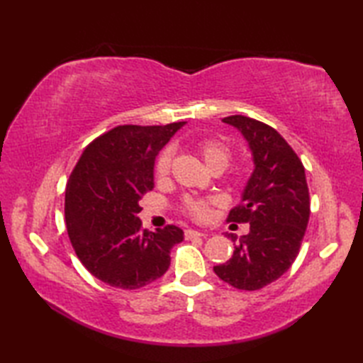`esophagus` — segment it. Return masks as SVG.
Here are the masks:
<instances>
[{
  "instance_id": "34e87169",
  "label": "esophagus",
  "mask_w": 363,
  "mask_h": 363,
  "mask_svg": "<svg viewBox=\"0 0 363 363\" xmlns=\"http://www.w3.org/2000/svg\"><path fill=\"white\" fill-rule=\"evenodd\" d=\"M184 235H186V240H190V238H198V237H206L204 233H199V230H195V229H187L186 233H184Z\"/></svg>"
}]
</instances>
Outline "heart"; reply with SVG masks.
<instances>
[{
	"label": "heart",
	"instance_id": "heart-1",
	"mask_svg": "<svg viewBox=\"0 0 363 363\" xmlns=\"http://www.w3.org/2000/svg\"><path fill=\"white\" fill-rule=\"evenodd\" d=\"M198 152L201 154L207 168L213 173H221L229 165L230 157H233L230 146L223 140H218V138H204V140L198 143ZM169 172H172V152L164 151L156 162V168H154L156 179H167ZM218 203V198H186L181 204V212L191 220L203 223L211 218L212 207L217 206Z\"/></svg>",
	"mask_w": 363,
	"mask_h": 363
}]
</instances>
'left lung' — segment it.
I'll list each match as a JSON object with an SVG mask.
<instances>
[{
	"instance_id": "1",
	"label": "left lung",
	"mask_w": 363,
	"mask_h": 363,
	"mask_svg": "<svg viewBox=\"0 0 363 363\" xmlns=\"http://www.w3.org/2000/svg\"><path fill=\"white\" fill-rule=\"evenodd\" d=\"M223 121L246 138L254 172L242 203L228 215V221L250 223V233L237 242L233 257L213 272L233 287L252 291L279 279L295 262L309 223V187L303 162L276 129L243 115ZM230 240L237 237L230 234Z\"/></svg>"
}]
</instances>
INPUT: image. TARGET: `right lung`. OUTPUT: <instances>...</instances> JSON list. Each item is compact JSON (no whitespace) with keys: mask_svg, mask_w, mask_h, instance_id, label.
Masks as SVG:
<instances>
[{"mask_svg":"<svg viewBox=\"0 0 363 363\" xmlns=\"http://www.w3.org/2000/svg\"><path fill=\"white\" fill-rule=\"evenodd\" d=\"M186 121L123 125L84 150L65 191L67 233L81 264L111 287L142 289L164 276L169 251L184 240L167 225L142 229V196L154 187V162Z\"/></svg>","mask_w":363,"mask_h":363,"instance_id":"obj_1","label":"right lung"}]
</instances>
